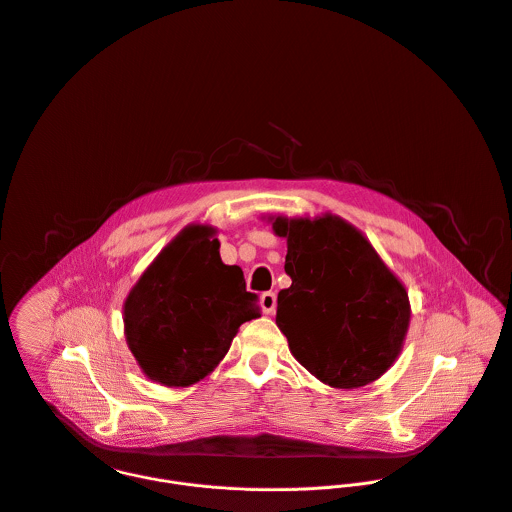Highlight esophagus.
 Segmentation results:
<instances>
[{"instance_id": "obj_1", "label": "esophagus", "mask_w": 512, "mask_h": 512, "mask_svg": "<svg viewBox=\"0 0 512 512\" xmlns=\"http://www.w3.org/2000/svg\"><path fill=\"white\" fill-rule=\"evenodd\" d=\"M261 307L265 315H273L275 307H277V295L273 291H267L261 295Z\"/></svg>"}]
</instances>
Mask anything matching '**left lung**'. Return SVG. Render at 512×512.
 <instances>
[{
  "label": "left lung",
  "instance_id": "8db88e82",
  "mask_svg": "<svg viewBox=\"0 0 512 512\" xmlns=\"http://www.w3.org/2000/svg\"><path fill=\"white\" fill-rule=\"evenodd\" d=\"M287 239L277 327L293 357L333 389H359L397 361L409 331L405 285L367 237L337 215L269 217Z\"/></svg>",
  "mask_w": 512,
  "mask_h": 512
}]
</instances>
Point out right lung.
Segmentation results:
<instances>
[{
    "label": "right lung",
    "instance_id": "1",
    "mask_svg": "<svg viewBox=\"0 0 512 512\" xmlns=\"http://www.w3.org/2000/svg\"><path fill=\"white\" fill-rule=\"evenodd\" d=\"M209 225L185 227L143 271L123 303L127 345L165 387L205 379L245 321L259 317L241 267L225 265Z\"/></svg>",
    "mask_w": 512,
    "mask_h": 512
}]
</instances>
